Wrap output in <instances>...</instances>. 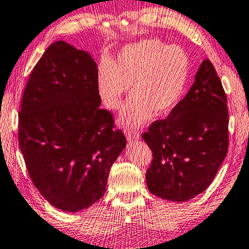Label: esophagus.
Listing matches in <instances>:
<instances>
[{"label": "esophagus", "instance_id": "esophagus-1", "mask_svg": "<svg viewBox=\"0 0 249 249\" xmlns=\"http://www.w3.org/2000/svg\"><path fill=\"white\" fill-rule=\"evenodd\" d=\"M126 135H127V139L129 141H136V140H139L140 138L139 132L135 131V129H127V131H126Z\"/></svg>", "mask_w": 249, "mask_h": 249}]
</instances>
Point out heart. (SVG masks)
<instances>
[{
	"mask_svg": "<svg viewBox=\"0 0 249 249\" xmlns=\"http://www.w3.org/2000/svg\"><path fill=\"white\" fill-rule=\"evenodd\" d=\"M191 72L190 57L183 48L157 39L128 45L116 61L101 58L98 65V92L105 106L120 108L132 85L133 96L121 114L126 126H140L156 115L173 110L186 89Z\"/></svg>",
	"mask_w": 249,
	"mask_h": 249,
	"instance_id": "heart-1",
	"label": "heart"
}]
</instances>
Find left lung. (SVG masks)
Returning a JSON list of instances; mask_svg holds the SVG:
<instances>
[{
	"mask_svg": "<svg viewBox=\"0 0 249 249\" xmlns=\"http://www.w3.org/2000/svg\"><path fill=\"white\" fill-rule=\"evenodd\" d=\"M227 104L221 80L205 59L184 99L142 134L152 151L145 175L152 194L185 202L210 186L228 152Z\"/></svg>",
	"mask_w": 249,
	"mask_h": 249,
	"instance_id": "8db88e82",
	"label": "left lung"
}]
</instances>
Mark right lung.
<instances>
[{"mask_svg": "<svg viewBox=\"0 0 249 249\" xmlns=\"http://www.w3.org/2000/svg\"><path fill=\"white\" fill-rule=\"evenodd\" d=\"M97 64L64 41L48 46L29 75L21 100L18 139L41 195L78 212L100 199L126 145L109 110L99 107Z\"/></svg>", "mask_w": 249, "mask_h": 249, "instance_id": "1", "label": "right lung"}]
</instances>
